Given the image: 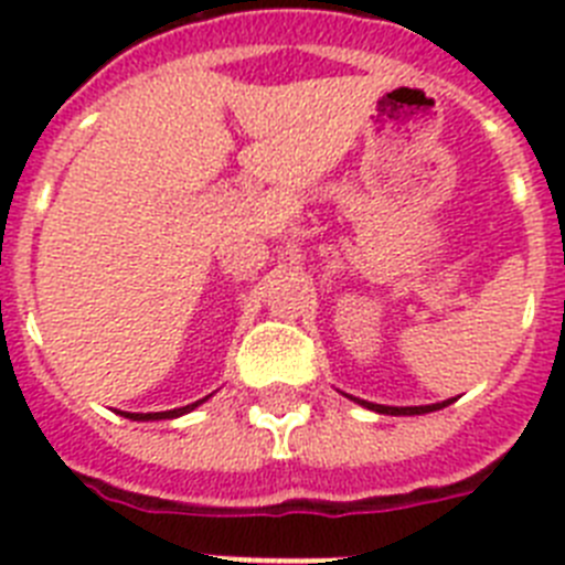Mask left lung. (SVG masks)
Returning <instances> with one entry per match:
<instances>
[{
    "label": "left lung",
    "instance_id": "1",
    "mask_svg": "<svg viewBox=\"0 0 565 565\" xmlns=\"http://www.w3.org/2000/svg\"><path fill=\"white\" fill-rule=\"evenodd\" d=\"M367 404V402H362ZM450 402H441V404H427V407H384V404H367L371 411L376 413H387V416H418V413H430L438 411V407H447Z\"/></svg>",
    "mask_w": 565,
    "mask_h": 565
}]
</instances>
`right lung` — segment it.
Segmentation results:
<instances>
[{
	"instance_id": "1",
	"label": "right lung",
	"mask_w": 565,
	"mask_h": 565,
	"mask_svg": "<svg viewBox=\"0 0 565 565\" xmlns=\"http://www.w3.org/2000/svg\"><path fill=\"white\" fill-rule=\"evenodd\" d=\"M201 402H194V404H186V407H178V411H167V413H124L127 418H135V422H152V418H178L183 416V413L194 411Z\"/></svg>"
}]
</instances>
